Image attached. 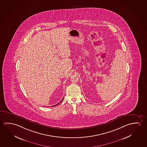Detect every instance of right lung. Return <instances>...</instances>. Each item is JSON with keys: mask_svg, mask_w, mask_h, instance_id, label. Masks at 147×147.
<instances>
[{"mask_svg": "<svg viewBox=\"0 0 147 147\" xmlns=\"http://www.w3.org/2000/svg\"><path fill=\"white\" fill-rule=\"evenodd\" d=\"M63 99H62V100H61V101H60V102H59V103H60V102H61V101H62V100H63ZM59 103H58V104H56V105H54V106H57V105H58V104H59Z\"/></svg>", "mask_w": 147, "mask_h": 147, "instance_id": "obj_1", "label": "right lung"}]
</instances>
